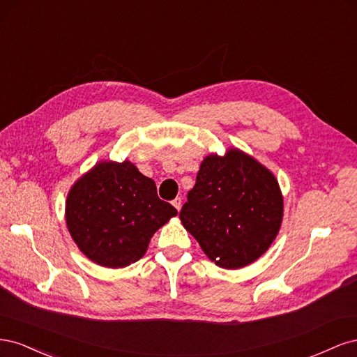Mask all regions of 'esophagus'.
Listing matches in <instances>:
<instances>
[{
    "label": "esophagus",
    "instance_id": "esophagus-1",
    "mask_svg": "<svg viewBox=\"0 0 357 357\" xmlns=\"http://www.w3.org/2000/svg\"><path fill=\"white\" fill-rule=\"evenodd\" d=\"M172 205H174L177 211H180V208H181V198H176L174 201H172Z\"/></svg>",
    "mask_w": 357,
    "mask_h": 357
}]
</instances>
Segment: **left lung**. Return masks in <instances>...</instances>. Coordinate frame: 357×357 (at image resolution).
<instances>
[{"mask_svg": "<svg viewBox=\"0 0 357 357\" xmlns=\"http://www.w3.org/2000/svg\"><path fill=\"white\" fill-rule=\"evenodd\" d=\"M180 219L202 252L225 269L261 257L283 220V195L274 174L238 149L208 155L188 193Z\"/></svg>", "mask_w": 357, "mask_h": 357, "instance_id": "obj_1", "label": "left lung"}]
</instances>
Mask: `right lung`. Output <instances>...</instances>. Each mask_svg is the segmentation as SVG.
Masks as SVG:
<instances>
[{
	"label": "right lung",
	"instance_id": "right-lung-1",
	"mask_svg": "<svg viewBox=\"0 0 357 357\" xmlns=\"http://www.w3.org/2000/svg\"><path fill=\"white\" fill-rule=\"evenodd\" d=\"M177 210L159 199L152 178L129 160H102L74 183L66 202L71 238L92 262L123 268L147 252Z\"/></svg>",
	"mask_w": 357,
	"mask_h": 357
}]
</instances>
